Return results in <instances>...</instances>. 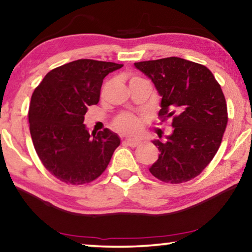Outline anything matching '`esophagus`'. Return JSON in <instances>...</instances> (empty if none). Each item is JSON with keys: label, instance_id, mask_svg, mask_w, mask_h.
<instances>
[{"label": "esophagus", "instance_id": "obj_1", "mask_svg": "<svg viewBox=\"0 0 252 252\" xmlns=\"http://www.w3.org/2000/svg\"><path fill=\"white\" fill-rule=\"evenodd\" d=\"M125 144H126L127 146H130V147H137V146L140 144V142H139L138 140H133V139H126Z\"/></svg>", "mask_w": 252, "mask_h": 252}]
</instances>
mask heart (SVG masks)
Here are the masks:
<instances>
[{
  "label": "heart",
  "mask_w": 252,
  "mask_h": 252,
  "mask_svg": "<svg viewBox=\"0 0 252 252\" xmlns=\"http://www.w3.org/2000/svg\"><path fill=\"white\" fill-rule=\"evenodd\" d=\"M138 78H132L131 80H134ZM116 129L126 134H137L140 130V121L136 116L131 114H123L119 116L115 121Z\"/></svg>",
  "instance_id": "obj_1"
}]
</instances>
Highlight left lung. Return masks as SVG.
Here are the masks:
<instances>
[{"label": "left lung", "mask_w": 252, "mask_h": 252, "mask_svg": "<svg viewBox=\"0 0 252 252\" xmlns=\"http://www.w3.org/2000/svg\"><path fill=\"white\" fill-rule=\"evenodd\" d=\"M162 97L159 116L172 118L166 141L154 139L159 150L150 173L164 182L196 178L214 158L227 125L222 88L205 65L181 58L134 63Z\"/></svg>", "instance_id": "8db88e82"}]
</instances>
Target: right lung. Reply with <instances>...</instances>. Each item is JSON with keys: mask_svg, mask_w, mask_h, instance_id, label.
<instances>
[{"mask_svg": "<svg viewBox=\"0 0 252 252\" xmlns=\"http://www.w3.org/2000/svg\"><path fill=\"white\" fill-rule=\"evenodd\" d=\"M123 65L77 60L50 71L32 96L29 129L37 155L60 181L85 185L103 173L120 145L110 129L89 133L84 125L88 107L99 100L108 73Z\"/></svg>", "mask_w": 252, "mask_h": 252, "instance_id": "add662e5", "label": "right lung"}]
</instances>
